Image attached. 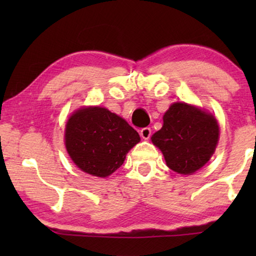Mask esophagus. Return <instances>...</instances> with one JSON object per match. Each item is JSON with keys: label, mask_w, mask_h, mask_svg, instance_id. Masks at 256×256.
Segmentation results:
<instances>
[{"label": "esophagus", "mask_w": 256, "mask_h": 256, "mask_svg": "<svg viewBox=\"0 0 256 256\" xmlns=\"http://www.w3.org/2000/svg\"><path fill=\"white\" fill-rule=\"evenodd\" d=\"M140 136L144 140H148L151 136V128H144L140 131Z\"/></svg>", "instance_id": "34e87169"}]
</instances>
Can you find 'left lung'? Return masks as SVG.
<instances>
[{
  "label": "left lung",
  "mask_w": 256,
  "mask_h": 256,
  "mask_svg": "<svg viewBox=\"0 0 256 256\" xmlns=\"http://www.w3.org/2000/svg\"><path fill=\"white\" fill-rule=\"evenodd\" d=\"M218 138L219 125L214 115L188 104L175 102L164 112L162 128L151 141L162 150L172 170L190 175L209 162Z\"/></svg>",
  "instance_id": "8db88e82"
}]
</instances>
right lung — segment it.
I'll list each match as a JSON object with an SVG mask.
<instances>
[{"label": "right lung", "mask_w": 256, "mask_h": 256, "mask_svg": "<svg viewBox=\"0 0 256 256\" xmlns=\"http://www.w3.org/2000/svg\"><path fill=\"white\" fill-rule=\"evenodd\" d=\"M138 142L140 136L136 130L104 107H82L66 125L68 156L78 168L92 176L112 174Z\"/></svg>", "instance_id": "add662e5"}]
</instances>
